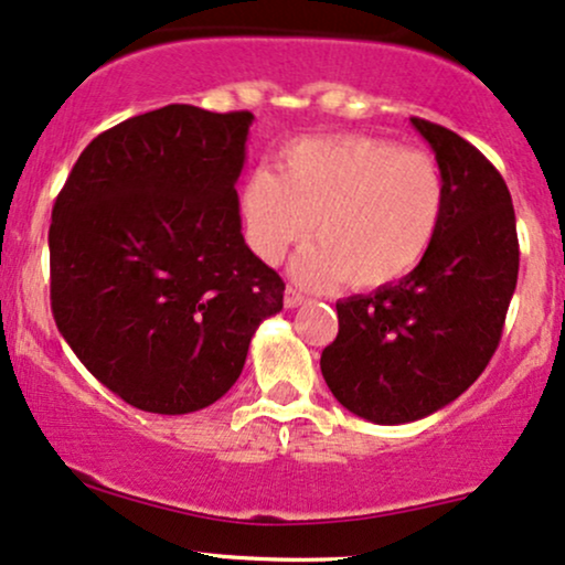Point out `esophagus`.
I'll return each mask as SVG.
<instances>
[{
    "instance_id": "obj_1",
    "label": "esophagus",
    "mask_w": 565,
    "mask_h": 565,
    "mask_svg": "<svg viewBox=\"0 0 565 565\" xmlns=\"http://www.w3.org/2000/svg\"><path fill=\"white\" fill-rule=\"evenodd\" d=\"M301 303H303V296L298 294L296 288H285V306H288V309H296V306Z\"/></svg>"
}]
</instances>
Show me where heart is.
<instances>
[{
    "instance_id": "1",
    "label": "heart",
    "mask_w": 565,
    "mask_h": 565,
    "mask_svg": "<svg viewBox=\"0 0 565 565\" xmlns=\"http://www.w3.org/2000/svg\"><path fill=\"white\" fill-rule=\"evenodd\" d=\"M250 246L277 264L315 225L319 243L296 280L382 288L419 267L445 212L440 167L424 151L372 136L306 138L285 151L282 175L259 167L241 191Z\"/></svg>"
}]
</instances>
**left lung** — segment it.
Masks as SVG:
<instances>
[{
	"instance_id": "left-lung-1",
	"label": "left lung",
	"mask_w": 565,
	"mask_h": 565,
	"mask_svg": "<svg viewBox=\"0 0 565 565\" xmlns=\"http://www.w3.org/2000/svg\"><path fill=\"white\" fill-rule=\"evenodd\" d=\"M445 183L437 238L419 267L369 296L338 301L322 377L374 424H408L466 393L500 343L519 280L516 214L505 180L452 130L411 117Z\"/></svg>"
}]
</instances>
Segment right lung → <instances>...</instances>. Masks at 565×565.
<instances>
[{"mask_svg": "<svg viewBox=\"0 0 565 565\" xmlns=\"http://www.w3.org/2000/svg\"><path fill=\"white\" fill-rule=\"evenodd\" d=\"M250 113L170 104L96 136L52 209V315L130 406L191 414L241 377L285 282L246 246L238 183Z\"/></svg>", "mask_w": 565, "mask_h": 565, "instance_id": "1", "label": "right lung"}]
</instances>
